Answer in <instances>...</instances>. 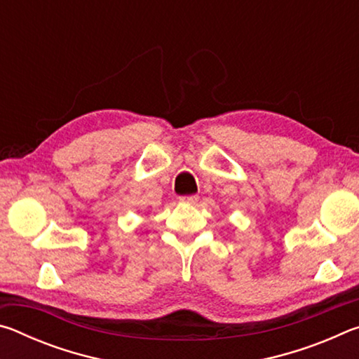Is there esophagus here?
I'll return each mask as SVG.
<instances>
[{
	"label": "esophagus",
	"instance_id": "1",
	"mask_svg": "<svg viewBox=\"0 0 359 359\" xmlns=\"http://www.w3.org/2000/svg\"><path fill=\"white\" fill-rule=\"evenodd\" d=\"M180 201L185 203V204H196L199 201V196H198V194H190V196H182Z\"/></svg>",
	"mask_w": 359,
	"mask_h": 359
}]
</instances>
